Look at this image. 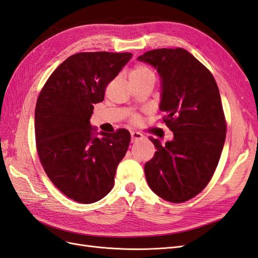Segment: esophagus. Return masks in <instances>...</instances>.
Returning <instances> with one entry per match:
<instances>
[{"label":"esophagus","instance_id":"esophagus-1","mask_svg":"<svg viewBox=\"0 0 258 258\" xmlns=\"http://www.w3.org/2000/svg\"><path fill=\"white\" fill-rule=\"evenodd\" d=\"M131 137H132V143H135L138 140H142L144 136L142 133H140V132H131Z\"/></svg>","mask_w":258,"mask_h":258}]
</instances>
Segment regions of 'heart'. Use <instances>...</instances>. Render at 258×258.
I'll return each instance as SVG.
<instances>
[{"label": "heart", "mask_w": 258, "mask_h": 258, "mask_svg": "<svg viewBox=\"0 0 258 258\" xmlns=\"http://www.w3.org/2000/svg\"><path fill=\"white\" fill-rule=\"evenodd\" d=\"M146 78H155V74L153 70L148 66L144 65V64H137L135 65L133 70L131 71L130 74V79L132 81H141V79H146ZM131 122L132 123H138L141 120L140 115L137 114H133L131 116Z\"/></svg>", "instance_id": "obj_1"}]
</instances>
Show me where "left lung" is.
<instances>
[{
	"label": "left lung",
	"instance_id": "1",
	"mask_svg": "<svg viewBox=\"0 0 258 258\" xmlns=\"http://www.w3.org/2000/svg\"><path fill=\"white\" fill-rule=\"evenodd\" d=\"M161 77L162 121L173 132L145 164L149 187L162 200L183 203L200 194L213 177L226 141L227 122L210 71L182 48L156 49L138 56Z\"/></svg>",
	"mask_w": 258,
	"mask_h": 258
}]
</instances>
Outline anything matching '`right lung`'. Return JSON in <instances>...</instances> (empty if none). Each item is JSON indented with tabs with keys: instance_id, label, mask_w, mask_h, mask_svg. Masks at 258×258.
<instances>
[{
	"instance_id": "right-lung-1",
	"label": "right lung",
	"mask_w": 258,
	"mask_h": 258,
	"mask_svg": "<svg viewBox=\"0 0 258 258\" xmlns=\"http://www.w3.org/2000/svg\"><path fill=\"white\" fill-rule=\"evenodd\" d=\"M130 52H81L57 66L45 82L35 111L36 147L51 182L74 202L100 201L114 185L117 164L131 142L127 130L98 133L94 104L132 57Z\"/></svg>"
}]
</instances>
